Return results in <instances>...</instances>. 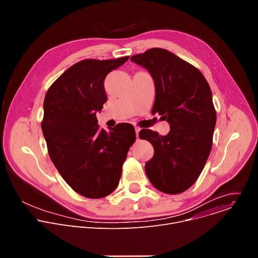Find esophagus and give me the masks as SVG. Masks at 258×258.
Segmentation results:
<instances>
[{"label": "esophagus", "mask_w": 258, "mask_h": 258, "mask_svg": "<svg viewBox=\"0 0 258 258\" xmlns=\"http://www.w3.org/2000/svg\"><path fill=\"white\" fill-rule=\"evenodd\" d=\"M140 128L139 127H135V132H136V136H137V139H139V133H140Z\"/></svg>", "instance_id": "34e87169"}]
</instances>
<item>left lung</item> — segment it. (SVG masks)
Listing matches in <instances>:
<instances>
[{
    "label": "left lung",
    "instance_id": "left-lung-1",
    "mask_svg": "<svg viewBox=\"0 0 258 258\" xmlns=\"http://www.w3.org/2000/svg\"><path fill=\"white\" fill-rule=\"evenodd\" d=\"M131 61L148 70L155 85L152 114L169 123L166 136L142 130L153 157L145 164L152 185L166 194L188 190L208 159L216 123L210 87L202 73L173 53L153 48L134 55Z\"/></svg>",
    "mask_w": 258,
    "mask_h": 258
}]
</instances>
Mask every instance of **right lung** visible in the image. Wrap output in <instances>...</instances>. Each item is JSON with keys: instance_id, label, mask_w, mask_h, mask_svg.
I'll return each mask as SVG.
<instances>
[{"instance_id": "add662e5", "label": "right lung", "mask_w": 258, "mask_h": 258, "mask_svg": "<svg viewBox=\"0 0 258 258\" xmlns=\"http://www.w3.org/2000/svg\"><path fill=\"white\" fill-rule=\"evenodd\" d=\"M128 58L80 61L57 79L45 97L42 131L50 158L68 185L87 198H103L117 188L136 141L132 124L106 132L96 117L107 100L105 78Z\"/></svg>"}]
</instances>
